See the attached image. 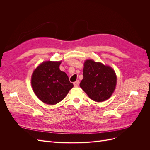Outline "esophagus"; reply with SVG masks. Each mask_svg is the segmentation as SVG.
<instances>
[{"mask_svg": "<svg viewBox=\"0 0 150 150\" xmlns=\"http://www.w3.org/2000/svg\"><path fill=\"white\" fill-rule=\"evenodd\" d=\"M73 84H74V87H78L79 84V81L78 80L76 81H75V82H74Z\"/></svg>", "mask_w": 150, "mask_h": 150, "instance_id": "1", "label": "esophagus"}]
</instances>
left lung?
<instances>
[{
    "label": "left lung",
    "instance_id": "obj_1",
    "mask_svg": "<svg viewBox=\"0 0 150 150\" xmlns=\"http://www.w3.org/2000/svg\"><path fill=\"white\" fill-rule=\"evenodd\" d=\"M84 66V78L80 87L92 100L97 102L106 100L116 87L115 72L111 67L93 60L86 61Z\"/></svg>",
    "mask_w": 150,
    "mask_h": 150
}]
</instances>
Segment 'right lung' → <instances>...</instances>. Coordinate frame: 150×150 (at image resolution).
Returning a JSON list of instances; mask_svg holds the SVG:
<instances>
[{"instance_id": "1", "label": "right lung", "mask_w": 150, "mask_h": 150, "mask_svg": "<svg viewBox=\"0 0 150 150\" xmlns=\"http://www.w3.org/2000/svg\"><path fill=\"white\" fill-rule=\"evenodd\" d=\"M61 62H42L32 76L31 84L34 92L44 103L56 104L59 103L74 86L65 72L59 69Z\"/></svg>"}]
</instances>
